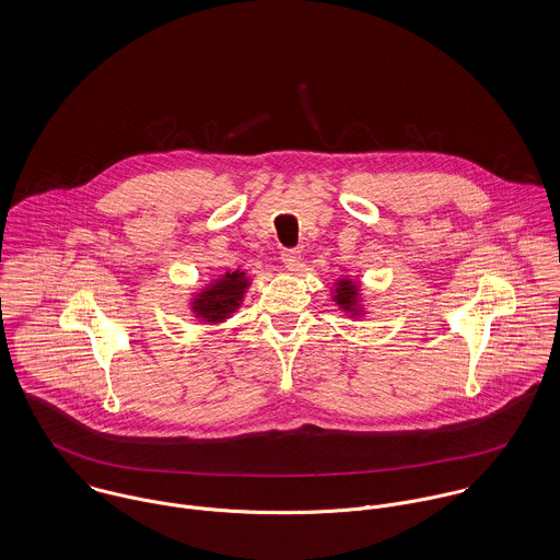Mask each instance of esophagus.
<instances>
[{
    "mask_svg": "<svg viewBox=\"0 0 560 560\" xmlns=\"http://www.w3.org/2000/svg\"><path fill=\"white\" fill-rule=\"evenodd\" d=\"M282 262L289 271H300L302 267V254L298 249H284L282 252Z\"/></svg>",
    "mask_w": 560,
    "mask_h": 560,
    "instance_id": "34e87169",
    "label": "esophagus"
}]
</instances>
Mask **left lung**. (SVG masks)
<instances>
[{
  "label": "left lung",
  "instance_id": "1",
  "mask_svg": "<svg viewBox=\"0 0 560 560\" xmlns=\"http://www.w3.org/2000/svg\"><path fill=\"white\" fill-rule=\"evenodd\" d=\"M331 302L342 313H347L349 319H362L366 315L360 280H355L351 276H342V278H338L334 282V287H331Z\"/></svg>",
  "mask_w": 560,
  "mask_h": 560
}]
</instances>
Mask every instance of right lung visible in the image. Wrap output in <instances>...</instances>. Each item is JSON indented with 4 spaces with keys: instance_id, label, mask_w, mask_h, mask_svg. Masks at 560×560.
I'll list each match as a JSON object with an SVG mask.
<instances>
[{
    "instance_id": "add662e5",
    "label": "right lung",
    "mask_w": 560,
    "mask_h": 560,
    "mask_svg": "<svg viewBox=\"0 0 560 560\" xmlns=\"http://www.w3.org/2000/svg\"><path fill=\"white\" fill-rule=\"evenodd\" d=\"M249 284L252 278L247 276V271L229 269L191 295L189 313L200 323L220 325L240 311Z\"/></svg>"
}]
</instances>
